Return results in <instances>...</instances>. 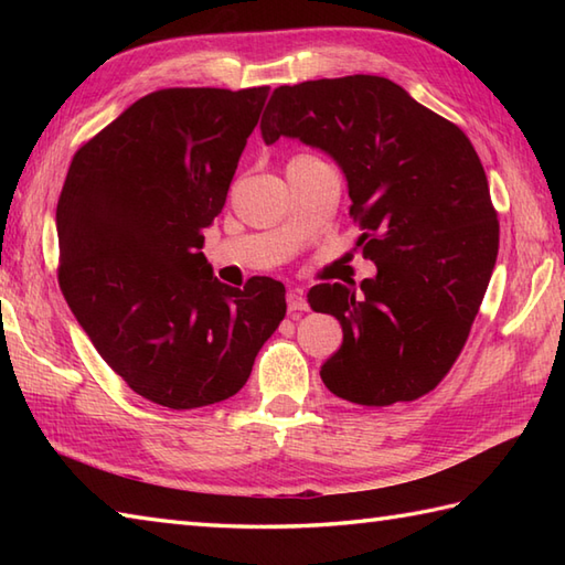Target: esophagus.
Here are the masks:
<instances>
[{"label": "esophagus", "instance_id": "obj_1", "mask_svg": "<svg viewBox=\"0 0 565 565\" xmlns=\"http://www.w3.org/2000/svg\"><path fill=\"white\" fill-rule=\"evenodd\" d=\"M286 303H289V313H298V310H308V301L301 289H291L286 294Z\"/></svg>", "mask_w": 565, "mask_h": 565}]
</instances>
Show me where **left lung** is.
<instances>
[{
	"instance_id": "8db88e82",
	"label": "left lung",
	"mask_w": 565,
	"mask_h": 565,
	"mask_svg": "<svg viewBox=\"0 0 565 565\" xmlns=\"http://www.w3.org/2000/svg\"><path fill=\"white\" fill-rule=\"evenodd\" d=\"M267 146L296 138L338 162L356 245L376 264L362 284H318L308 303L342 326L320 379L356 405L415 401L461 354L498 259L500 225L483 164L459 126L376 75L274 89Z\"/></svg>"
}]
</instances>
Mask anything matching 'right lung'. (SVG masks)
<instances>
[{
    "label": "right lung",
    "mask_w": 565,
    "mask_h": 565,
    "mask_svg": "<svg viewBox=\"0 0 565 565\" xmlns=\"http://www.w3.org/2000/svg\"><path fill=\"white\" fill-rule=\"evenodd\" d=\"M267 92L148 94L77 150L57 199L70 310L130 388L172 411L235 395L286 316L281 281L233 289L201 252Z\"/></svg>",
    "instance_id": "obj_1"
}]
</instances>
